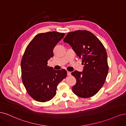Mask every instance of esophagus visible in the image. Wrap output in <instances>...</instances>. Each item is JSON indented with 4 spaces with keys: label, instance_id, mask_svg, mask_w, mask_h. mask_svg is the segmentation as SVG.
I'll use <instances>...</instances> for the list:
<instances>
[{
    "label": "esophagus",
    "instance_id": "1",
    "mask_svg": "<svg viewBox=\"0 0 126 126\" xmlns=\"http://www.w3.org/2000/svg\"><path fill=\"white\" fill-rule=\"evenodd\" d=\"M67 75L68 76H70V75H71V73L70 72L67 71Z\"/></svg>",
    "mask_w": 126,
    "mask_h": 126
}]
</instances>
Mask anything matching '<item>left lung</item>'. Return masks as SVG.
<instances>
[{
  "mask_svg": "<svg viewBox=\"0 0 126 126\" xmlns=\"http://www.w3.org/2000/svg\"><path fill=\"white\" fill-rule=\"evenodd\" d=\"M63 41L71 46L84 65L82 72L71 73L76 79L73 92L81 98L95 95L103 86L108 72L107 54L103 44L86 30L69 32Z\"/></svg>",
  "mask_w": 126,
  "mask_h": 126,
  "instance_id": "obj_1",
  "label": "left lung"
}]
</instances>
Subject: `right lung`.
I'll return each instance as SVG.
<instances>
[{
  "label": "right lung",
  "instance_id": "right-lung-1",
  "mask_svg": "<svg viewBox=\"0 0 126 126\" xmlns=\"http://www.w3.org/2000/svg\"><path fill=\"white\" fill-rule=\"evenodd\" d=\"M65 35L53 31L39 33L28 44L21 62L22 79L28 94L34 100L46 102L56 95L59 83L67 76L65 70L47 66L55 46Z\"/></svg>",
  "mask_w": 126,
  "mask_h": 126
}]
</instances>
